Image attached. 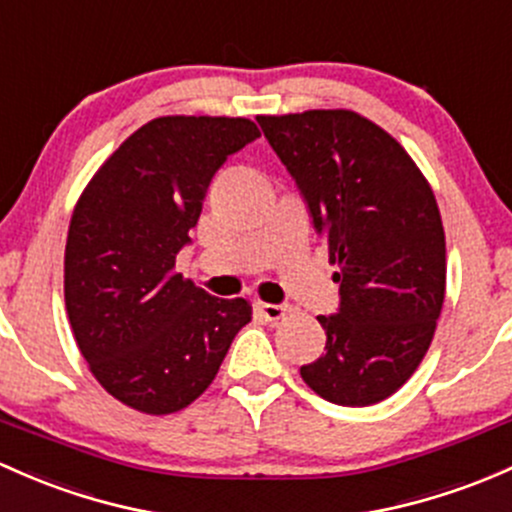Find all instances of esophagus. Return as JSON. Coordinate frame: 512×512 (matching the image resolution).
I'll use <instances>...</instances> for the list:
<instances>
[{
    "instance_id": "34e87169",
    "label": "esophagus",
    "mask_w": 512,
    "mask_h": 512,
    "mask_svg": "<svg viewBox=\"0 0 512 512\" xmlns=\"http://www.w3.org/2000/svg\"><path fill=\"white\" fill-rule=\"evenodd\" d=\"M255 309H257V314L265 316L267 321H279V319H284V314H287V306L265 304V301H257Z\"/></svg>"
}]
</instances>
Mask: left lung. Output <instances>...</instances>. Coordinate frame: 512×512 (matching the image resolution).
I'll list each match as a JSON object with an SVG mask.
<instances>
[{
    "instance_id": "left-lung-1",
    "label": "left lung",
    "mask_w": 512,
    "mask_h": 512,
    "mask_svg": "<svg viewBox=\"0 0 512 512\" xmlns=\"http://www.w3.org/2000/svg\"><path fill=\"white\" fill-rule=\"evenodd\" d=\"M297 181L338 267L341 306L316 316L326 353L301 365L333 405L400 390L429 351L446 289L444 225L432 186L400 142L353 110L257 117Z\"/></svg>"
}]
</instances>
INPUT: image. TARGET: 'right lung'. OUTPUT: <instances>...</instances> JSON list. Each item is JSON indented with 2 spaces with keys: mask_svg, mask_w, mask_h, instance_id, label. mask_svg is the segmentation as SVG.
<instances>
[{
  "mask_svg": "<svg viewBox=\"0 0 512 512\" xmlns=\"http://www.w3.org/2000/svg\"><path fill=\"white\" fill-rule=\"evenodd\" d=\"M257 137L245 117H157L107 157L75 203L68 321L95 380L132 410L191 405L250 324V301L211 297L174 265L213 174Z\"/></svg>",
  "mask_w": 512,
  "mask_h": 512,
  "instance_id": "1",
  "label": "right lung"
}]
</instances>
